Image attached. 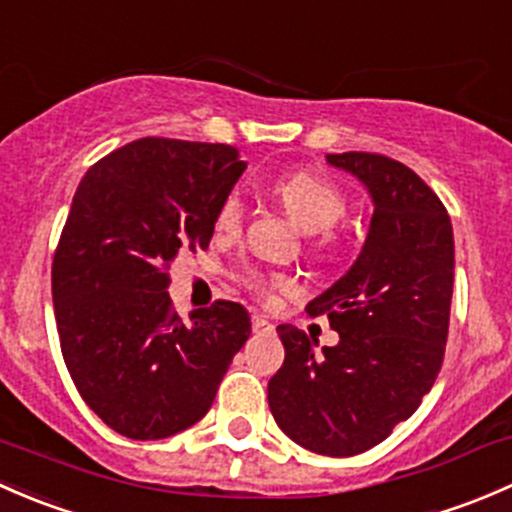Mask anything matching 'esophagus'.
<instances>
[{
    "mask_svg": "<svg viewBox=\"0 0 512 512\" xmlns=\"http://www.w3.org/2000/svg\"><path fill=\"white\" fill-rule=\"evenodd\" d=\"M252 329H255V334H272L275 332V324H272L270 319L255 314V317H252Z\"/></svg>",
    "mask_w": 512,
    "mask_h": 512,
    "instance_id": "34e87169",
    "label": "esophagus"
}]
</instances>
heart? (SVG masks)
<instances>
[{
	"instance_id": "b5f03b06",
	"label": "heart",
	"mask_w": 512,
	"mask_h": 512,
	"mask_svg": "<svg viewBox=\"0 0 512 512\" xmlns=\"http://www.w3.org/2000/svg\"><path fill=\"white\" fill-rule=\"evenodd\" d=\"M272 190L280 198V203L285 205L289 218L297 223L299 230L309 232V235H317V232L332 230L339 220L347 213V203H344V195L337 185H332L329 180L319 178L312 173H292L285 178H277L272 183ZM242 223V200L240 195L232 190L223 198V203L218 205V213H215V230L220 235H235L240 230ZM247 285L252 292H257L260 297H267L275 287H285L287 282L282 277H265L250 272L247 275Z\"/></svg>"
}]
</instances>
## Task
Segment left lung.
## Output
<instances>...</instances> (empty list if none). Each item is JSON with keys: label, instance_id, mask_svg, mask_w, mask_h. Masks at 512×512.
<instances>
[{"label": "left lung", "instance_id": "left-lung-1", "mask_svg": "<svg viewBox=\"0 0 512 512\" xmlns=\"http://www.w3.org/2000/svg\"><path fill=\"white\" fill-rule=\"evenodd\" d=\"M354 175L374 215L347 275L307 304L339 334L322 347L280 324L285 364L267 384L277 426L322 456H356L384 441L431 391L453 294V227L438 195L411 168L376 153H329Z\"/></svg>", "mask_w": 512, "mask_h": 512}]
</instances>
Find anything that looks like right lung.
<instances>
[{"instance_id":"right-lung-1","label":"right lung","mask_w":512,"mask_h":512,"mask_svg":"<svg viewBox=\"0 0 512 512\" xmlns=\"http://www.w3.org/2000/svg\"><path fill=\"white\" fill-rule=\"evenodd\" d=\"M247 168L225 143L141 138L86 170L51 267L66 369L89 409L121 436L156 441L213 406L252 332L237 302L173 312L168 267L205 250L215 213Z\"/></svg>"}]
</instances>
